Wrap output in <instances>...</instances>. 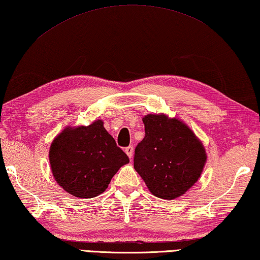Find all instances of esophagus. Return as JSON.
<instances>
[{"label":"esophagus","instance_id":"esophagus-1","mask_svg":"<svg viewBox=\"0 0 260 260\" xmlns=\"http://www.w3.org/2000/svg\"><path fill=\"white\" fill-rule=\"evenodd\" d=\"M125 152L126 154L128 155V157L132 159V157H133V153H134V148L132 145L127 146V148H125Z\"/></svg>","mask_w":260,"mask_h":260}]
</instances>
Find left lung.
Instances as JSON below:
<instances>
[{
  "instance_id": "8db88e82",
  "label": "left lung",
  "mask_w": 260,
  "mask_h": 260,
  "mask_svg": "<svg viewBox=\"0 0 260 260\" xmlns=\"http://www.w3.org/2000/svg\"><path fill=\"white\" fill-rule=\"evenodd\" d=\"M142 120L145 136L135 148V171L153 196L176 199L199 179L207 160L205 146L176 118L150 114Z\"/></svg>"
}]
</instances>
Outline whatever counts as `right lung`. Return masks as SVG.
Instances as JSON below:
<instances>
[{"mask_svg":"<svg viewBox=\"0 0 260 260\" xmlns=\"http://www.w3.org/2000/svg\"><path fill=\"white\" fill-rule=\"evenodd\" d=\"M49 159L56 183L72 196L88 199L105 192L119 168L129 162L102 120L64 128L52 142Z\"/></svg>","mask_w":260,"mask_h":260,"instance_id":"obj_1","label":"right lung"}]
</instances>
